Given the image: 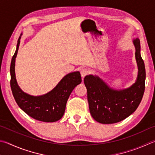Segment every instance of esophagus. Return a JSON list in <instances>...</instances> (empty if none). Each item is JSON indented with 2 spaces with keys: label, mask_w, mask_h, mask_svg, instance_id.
Instances as JSON below:
<instances>
[{
  "label": "esophagus",
  "mask_w": 155,
  "mask_h": 155,
  "mask_svg": "<svg viewBox=\"0 0 155 155\" xmlns=\"http://www.w3.org/2000/svg\"><path fill=\"white\" fill-rule=\"evenodd\" d=\"M88 73H89V70L86 68H83L81 70V74L82 78L85 77L86 75L88 74Z\"/></svg>",
  "instance_id": "1"
}]
</instances>
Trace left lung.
Segmentation results:
<instances>
[{
    "label": "left lung",
    "instance_id": "1",
    "mask_svg": "<svg viewBox=\"0 0 155 155\" xmlns=\"http://www.w3.org/2000/svg\"><path fill=\"white\" fill-rule=\"evenodd\" d=\"M138 73L135 83L129 88L117 90L92 74L84 78L87 100L92 117L100 123L112 124L121 121L134 113L141 102L145 89L146 70L140 55V39H134Z\"/></svg>",
    "mask_w": 155,
    "mask_h": 155
}]
</instances>
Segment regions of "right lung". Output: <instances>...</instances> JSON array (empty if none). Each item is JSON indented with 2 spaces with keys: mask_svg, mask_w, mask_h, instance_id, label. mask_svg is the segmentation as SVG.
<instances>
[{
  "mask_svg": "<svg viewBox=\"0 0 155 155\" xmlns=\"http://www.w3.org/2000/svg\"><path fill=\"white\" fill-rule=\"evenodd\" d=\"M21 36L11 60L10 66L11 88L13 97L19 108L33 119L43 122L52 123L60 120L65 112L66 105L74 87L81 83L80 72H74L66 75L56 87L47 94L33 96L24 92L17 83L15 65Z\"/></svg>",
  "mask_w": 155,
  "mask_h": 155,
  "instance_id": "add662e5",
  "label": "right lung"
}]
</instances>
